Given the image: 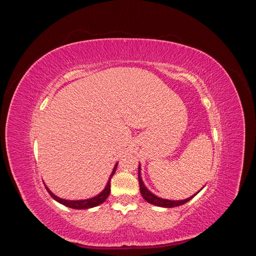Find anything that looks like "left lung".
I'll return each instance as SVG.
<instances>
[{
	"instance_id": "left-lung-1",
	"label": "left lung",
	"mask_w": 256,
	"mask_h": 256,
	"mask_svg": "<svg viewBox=\"0 0 256 256\" xmlns=\"http://www.w3.org/2000/svg\"><path fill=\"white\" fill-rule=\"evenodd\" d=\"M138 184H140V191H141V194L143 196V198L145 200H147L150 204H152V205H156V206H159V207H166V208H172V207H176V206H180V205H184V203L189 202V200L191 198H194L198 193L202 190L200 189V191H198L196 194L191 196L190 198H184V200H166V198H159L157 196L156 194H154L152 192H150L148 189H147V187L145 186L143 180H142V176H141V164H138Z\"/></svg>"
}]
</instances>
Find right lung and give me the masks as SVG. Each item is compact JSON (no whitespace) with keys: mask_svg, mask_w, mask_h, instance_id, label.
Returning a JSON list of instances; mask_svg holds the SVG:
<instances>
[{"mask_svg":"<svg viewBox=\"0 0 256 256\" xmlns=\"http://www.w3.org/2000/svg\"><path fill=\"white\" fill-rule=\"evenodd\" d=\"M118 162H116L113 170H112V173L109 177V180H108V182L106 184L104 189L98 193L97 196H92V198H84V200H65V198H58V196L54 194V193L46 186L44 184V187L46 189H47V191L49 192V194L51 196V198H53V200H56L58 203L64 205V206H67L69 208H74V209H88V208H92V207H96L100 204H102L104 200L108 198V196H109L110 194V191H111V178L113 177L115 171H116V168H118Z\"/></svg>","mask_w":256,"mask_h":256,"instance_id":"1","label":"right lung"}]
</instances>
